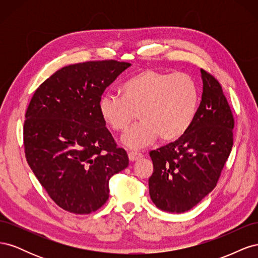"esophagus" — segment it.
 Listing matches in <instances>:
<instances>
[{"label": "esophagus", "instance_id": "1", "mask_svg": "<svg viewBox=\"0 0 258 258\" xmlns=\"http://www.w3.org/2000/svg\"><path fill=\"white\" fill-rule=\"evenodd\" d=\"M128 157L131 161H135V160H138L140 158L143 157V154L140 153V152H136V151H132V152H129L128 154Z\"/></svg>", "mask_w": 258, "mask_h": 258}]
</instances>
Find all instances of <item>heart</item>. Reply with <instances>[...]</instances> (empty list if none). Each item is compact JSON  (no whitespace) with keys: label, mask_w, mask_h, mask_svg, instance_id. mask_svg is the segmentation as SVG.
Returning a JSON list of instances; mask_svg holds the SVG:
<instances>
[{"label":"heart","mask_w":258,"mask_h":258,"mask_svg":"<svg viewBox=\"0 0 258 258\" xmlns=\"http://www.w3.org/2000/svg\"><path fill=\"white\" fill-rule=\"evenodd\" d=\"M121 96L105 93L99 112L115 132H126L139 114L136 126L122 138L130 148H142L160 138L172 142L189 129L196 117L199 91L196 82L186 73H167L144 69L124 82Z\"/></svg>","instance_id":"1"}]
</instances>
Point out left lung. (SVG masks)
Returning a JSON list of instances; mask_svg holds the SVG:
<instances>
[{
  "instance_id": "obj_1",
  "label": "left lung",
  "mask_w": 258,
  "mask_h": 258,
  "mask_svg": "<svg viewBox=\"0 0 258 258\" xmlns=\"http://www.w3.org/2000/svg\"><path fill=\"white\" fill-rule=\"evenodd\" d=\"M200 72L204 91L191 126L176 141L150 152L151 199L171 213L186 212L214 189L233 144L235 119L222 86L206 70Z\"/></svg>"
}]
</instances>
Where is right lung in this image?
<instances>
[{
	"mask_svg": "<svg viewBox=\"0 0 258 258\" xmlns=\"http://www.w3.org/2000/svg\"><path fill=\"white\" fill-rule=\"evenodd\" d=\"M131 64L88 61L62 68L40 85L23 124L26 158L49 197L68 212L89 214L110 195V178L129 159L99 112L101 96Z\"/></svg>",
	"mask_w": 258,
	"mask_h": 258,
	"instance_id": "1",
	"label": "right lung"
}]
</instances>
